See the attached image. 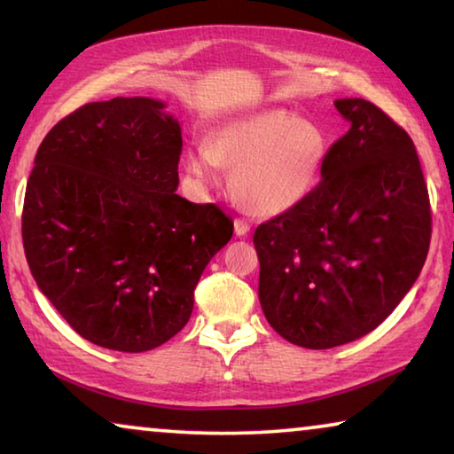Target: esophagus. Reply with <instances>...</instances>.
Returning a JSON list of instances; mask_svg holds the SVG:
<instances>
[{
	"instance_id": "1",
	"label": "esophagus",
	"mask_w": 454,
	"mask_h": 454,
	"mask_svg": "<svg viewBox=\"0 0 454 454\" xmlns=\"http://www.w3.org/2000/svg\"><path fill=\"white\" fill-rule=\"evenodd\" d=\"M250 232V224L247 220H234V234L236 236H247Z\"/></svg>"
}]
</instances>
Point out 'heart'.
<instances>
[{"mask_svg": "<svg viewBox=\"0 0 454 454\" xmlns=\"http://www.w3.org/2000/svg\"><path fill=\"white\" fill-rule=\"evenodd\" d=\"M329 139L313 121L286 109H266L228 121L214 141H193L185 174L200 190L220 184L222 165L242 206L258 215H280L303 204L317 185Z\"/></svg>", "mask_w": 454, "mask_h": 454, "instance_id": "heart-1", "label": "heart"}]
</instances>
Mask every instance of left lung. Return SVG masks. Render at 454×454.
Here are the masks:
<instances>
[{"instance_id":"1","label":"left lung","mask_w":454,"mask_h":454,"mask_svg":"<svg viewBox=\"0 0 454 454\" xmlns=\"http://www.w3.org/2000/svg\"><path fill=\"white\" fill-rule=\"evenodd\" d=\"M335 109L349 131L327 151L319 185L254 232L264 317L307 349L376 329L419 278L433 230L404 129L364 98H337Z\"/></svg>"}]
</instances>
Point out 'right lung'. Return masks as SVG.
I'll use <instances>...</instances> for the list:
<instances>
[{
    "mask_svg": "<svg viewBox=\"0 0 454 454\" xmlns=\"http://www.w3.org/2000/svg\"><path fill=\"white\" fill-rule=\"evenodd\" d=\"M165 106L117 97L62 119L35 153L21 214L38 289L78 335L127 354L185 327L234 230L218 206L176 193L182 127Z\"/></svg>",
    "mask_w": 454,
    "mask_h": 454,
    "instance_id": "right-lung-1",
    "label": "right lung"
}]
</instances>
